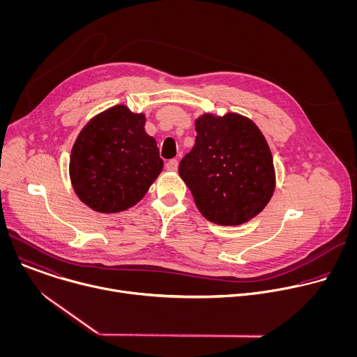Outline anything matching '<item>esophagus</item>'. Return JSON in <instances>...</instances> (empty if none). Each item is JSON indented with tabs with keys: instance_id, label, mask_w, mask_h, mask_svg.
Here are the masks:
<instances>
[{
	"instance_id": "obj_1",
	"label": "esophagus",
	"mask_w": 357,
	"mask_h": 357,
	"mask_svg": "<svg viewBox=\"0 0 357 357\" xmlns=\"http://www.w3.org/2000/svg\"><path fill=\"white\" fill-rule=\"evenodd\" d=\"M178 160H169L168 162H167V169L168 171H172V172H175L176 169H178Z\"/></svg>"
}]
</instances>
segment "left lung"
<instances>
[{"label": "left lung", "instance_id": "left-lung-1", "mask_svg": "<svg viewBox=\"0 0 357 357\" xmlns=\"http://www.w3.org/2000/svg\"><path fill=\"white\" fill-rule=\"evenodd\" d=\"M195 145L179 164L197 211L212 223L238 226L256 218L275 190L268 142L238 113H203L195 120Z\"/></svg>", "mask_w": 357, "mask_h": 357}]
</instances>
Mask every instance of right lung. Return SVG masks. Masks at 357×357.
<instances>
[{
    "label": "right lung",
    "mask_w": 357,
    "mask_h": 357,
    "mask_svg": "<svg viewBox=\"0 0 357 357\" xmlns=\"http://www.w3.org/2000/svg\"><path fill=\"white\" fill-rule=\"evenodd\" d=\"M145 114L117 105L96 114L79 132L69 161L77 197L100 213L127 211L145 196L164 168Z\"/></svg>",
    "instance_id": "1"
}]
</instances>
